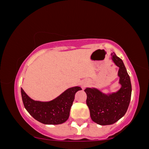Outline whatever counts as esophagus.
Wrapping results in <instances>:
<instances>
[{"label":"esophagus","instance_id":"34e87169","mask_svg":"<svg viewBox=\"0 0 149 149\" xmlns=\"http://www.w3.org/2000/svg\"><path fill=\"white\" fill-rule=\"evenodd\" d=\"M81 86H82V88H85V86H86V84H85V83H83V84L81 85Z\"/></svg>","mask_w":149,"mask_h":149}]
</instances>
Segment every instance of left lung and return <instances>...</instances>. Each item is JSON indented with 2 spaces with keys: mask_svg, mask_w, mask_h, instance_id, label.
Masks as SVG:
<instances>
[{
  "mask_svg": "<svg viewBox=\"0 0 149 149\" xmlns=\"http://www.w3.org/2000/svg\"><path fill=\"white\" fill-rule=\"evenodd\" d=\"M111 59L119 68L118 76L120 88L111 94H104L97 88H87L86 104L92 120L100 125L115 123L123 116L129 107L132 85L129 75L122 59L111 53Z\"/></svg>",
  "mask_w": 149,
  "mask_h": 149,
  "instance_id": "left-lung-1",
  "label": "left lung"
}]
</instances>
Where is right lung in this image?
<instances>
[{
    "mask_svg": "<svg viewBox=\"0 0 149 149\" xmlns=\"http://www.w3.org/2000/svg\"><path fill=\"white\" fill-rule=\"evenodd\" d=\"M80 90L82 89L78 86L69 88L49 102L32 100L22 88L21 94L25 109L34 119L45 125H59L69 118L75 94Z\"/></svg>",
    "mask_w": 149,
    "mask_h": 149,
    "instance_id": "1",
    "label": "right lung"
}]
</instances>
